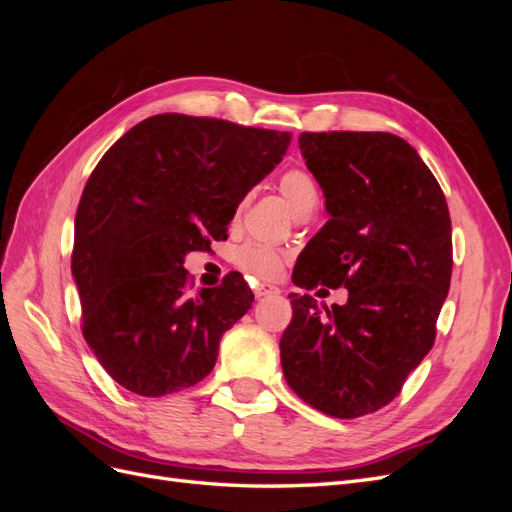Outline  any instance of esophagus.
<instances>
[{
  "label": "esophagus",
  "mask_w": 512,
  "mask_h": 512,
  "mask_svg": "<svg viewBox=\"0 0 512 512\" xmlns=\"http://www.w3.org/2000/svg\"><path fill=\"white\" fill-rule=\"evenodd\" d=\"M269 294H280V288H275L271 284H256L254 286V297L260 299V297H269Z\"/></svg>",
  "instance_id": "1"
}]
</instances>
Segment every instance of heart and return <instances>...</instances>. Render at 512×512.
Wrapping results in <instances>:
<instances>
[{
    "mask_svg": "<svg viewBox=\"0 0 512 512\" xmlns=\"http://www.w3.org/2000/svg\"><path fill=\"white\" fill-rule=\"evenodd\" d=\"M282 196L288 200V205L294 215L303 213L305 209H314L318 203V185L314 177L303 168H288L286 173L277 181ZM245 207V200H241L239 209ZM286 254L277 247L265 243H243L235 252V265L245 275L256 277V280H275L284 267Z\"/></svg>",
    "mask_w": 512,
    "mask_h": 512,
    "instance_id": "b5f03b06",
    "label": "heart"
}]
</instances>
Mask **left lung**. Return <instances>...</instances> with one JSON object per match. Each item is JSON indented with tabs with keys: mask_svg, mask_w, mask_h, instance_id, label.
Returning a JSON list of instances; mask_svg holds the SVG:
<instances>
[{
	"mask_svg": "<svg viewBox=\"0 0 512 512\" xmlns=\"http://www.w3.org/2000/svg\"><path fill=\"white\" fill-rule=\"evenodd\" d=\"M299 147L331 220L301 252L292 282L346 286L348 303L290 294L282 369L312 408L365 416L391 404L436 342L453 273L451 213L427 164L395 134L303 132Z\"/></svg>",
	"mask_w": 512,
	"mask_h": 512,
	"instance_id": "obj_1",
	"label": "left lung"
}]
</instances>
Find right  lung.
Listing matches in <instances>:
<instances>
[{"label":"right lung","mask_w":512,"mask_h":512,"mask_svg":"<svg viewBox=\"0 0 512 512\" xmlns=\"http://www.w3.org/2000/svg\"><path fill=\"white\" fill-rule=\"evenodd\" d=\"M290 132L213 117L153 115L89 175L74 220L81 331L123 389H190L218 361L222 335L252 307L241 273L190 292L188 252L226 239L243 196L280 164Z\"/></svg>","instance_id":"right-lung-1"}]
</instances>
